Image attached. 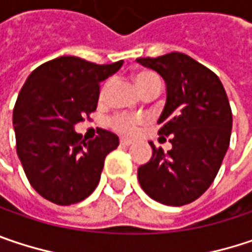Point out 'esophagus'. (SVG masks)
<instances>
[{
    "instance_id": "1",
    "label": "esophagus",
    "mask_w": 252,
    "mask_h": 252,
    "mask_svg": "<svg viewBox=\"0 0 252 252\" xmlns=\"http://www.w3.org/2000/svg\"><path fill=\"white\" fill-rule=\"evenodd\" d=\"M120 143H121L123 146H131V144H134V140H132V138H126V137H123V138L120 140Z\"/></svg>"
}]
</instances>
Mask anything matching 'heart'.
Here are the masks:
<instances>
[{"instance_id": "obj_1", "label": "heart", "mask_w": 252, "mask_h": 252, "mask_svg": "<svg viewBox=\"0 0 252 252\" xmlns=\"http://www.w3.org/2000/svg\"><path fill=\"white\" fill-rule=\"evenodd\" d=\"M154 78H157V76L154 73H151V72H140V73L135 75V83H137V86L140 89L143 85H146L147 82L154 79ZM138 123H140V118L135 117V115H129V114H120V115L114 117V120H112V126H115L117 129H120V131H124V132L131 131Z\"/></svg>"}]
</instances>
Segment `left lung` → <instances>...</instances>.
Wrapping results in <instances>:
<instances>
[{"label": "left lung", "mask_w": 252, "mask_h": 252, "mask_svg": "<svg viewBox=\"0 0 252 252\" xmlns=\"http://www.w3.org/2000/svg\"><path fill=\"white\" fill-rule=\"evenodd\" d=\"M166 82V105L158 118L160 135H170L172 150L153 149L138 167V182L151 199L182 206L205 193L217 177L229 147L232 112L217 75L188 55L172 52L137 59Z\"/></svg>", "instance_id": "1"}]
</instances>
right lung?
Wrapping results in <instances>:
<instances>
[{"instance_id":"obj_1","label":"right lung","mask_w":252,"mask_h":252,"mask_svg":"<svg viewBox=\"0 0 252 252\" xmlns=\"http://www.w3.org/2000/svg\"><path fill=\"white\" fill-rule=\"evenodd\" d=\"M123 63L62 56L34 69L21 88L12 112L17 154L30 185L44 199L73 205L98 186L105 157L120 140L99 129L95 140L86 141L75 126L96 109L99 83Z\"/></svg>"}]
</instances>
